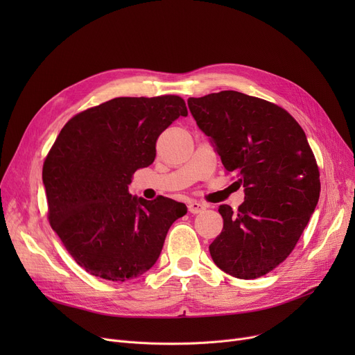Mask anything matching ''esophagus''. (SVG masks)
Listing matches in <instances>:
<instances>
[{
    "instance_id": "obj_1",
    "label": "esophagus",
    "mask_w": 355,
    "mask_h": 355,
    "mask_svg": "<svg viewBox=\"0 0 355 355\" xmlns=\"http://www.w3.org/2000/svg\"><path fill=\"white\" fill-rule=\"evenodd\" d=\"M204 210H206V206H204V204H201V202H198V201H193V202L189 204V211L191 214H198Z\"/></svg>"
}]
</instances>
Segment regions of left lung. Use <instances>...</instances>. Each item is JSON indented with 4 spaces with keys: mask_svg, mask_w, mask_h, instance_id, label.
<instances>
[{
    "mask_svg": "<svg viewBox=\"0 0 355 355\" xmlns=\"http://www.w3.org/2000/svg\"><path fill=\"white\" fill-rule=\"evenodd\" d=\"M198 128L245 187L234 213L223 204L214 263L239 279L269 273L292 253L320 198L318 164L301 125L272 102L236 90L190 98Z\"/></svg>",
    "mask_w": 355,
    "mask_h": 355,
    "instance_id": "obj_1",
    "label": "left lung"
}]
</instances>
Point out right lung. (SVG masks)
<instances>
[{
    "label": "right lung",
    "instance_id": "obj_1",
    "mask_svg": "<svg viewBox=\"0 0 355 355\" xmlns=\"http://www.w3.org/2000/svg\"><path fill=\"white\" fill-rule=\"evenodd\" d=\"M182 98H115L74 115L43 165L51 229L87 273L125 282L151 269L185 204L132 197L138 168L155 159L158 137L187 116Z\"/></svg>",
    "mask_w": 355,
    "mask_h": 355
}]
</instances>
